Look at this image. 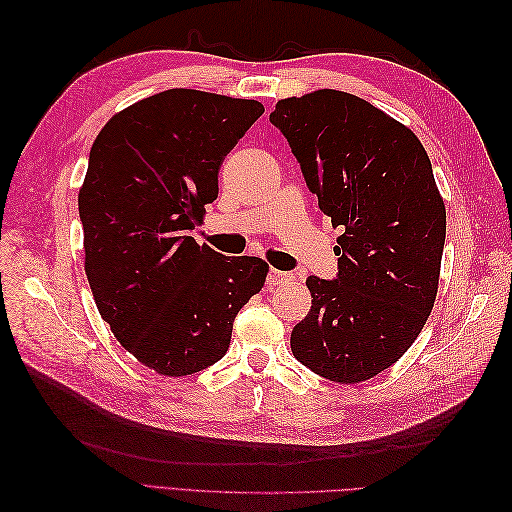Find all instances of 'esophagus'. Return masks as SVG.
I'll use <instances>...</instances> for the list:
<instances>
[{
    "label": "esophagus",
    "mask_w": 512,
    "mask_h": 512,
    "mask_svg": "<svg viewBox=\"0 0 512 512\" xmlns=\"http://www.w3.org/2000/svg\"><path fill=\"white\" fill-rule=\"evenodd\" d=\"M288 280H292V273H288V271L269 269V273H267V282H269V284H284V282H288Z\"/></svg>",
    "instance_id": "1"
}]
</instances>
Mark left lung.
<instances>
[{
    "label": "left lung",
    "instance_id": "left-lung-1",
    "mask_svg": "<svg viewBox=\"0 0 512 512\" xmlns=\"http://www.w3.org/2000/svg\"><path fill=\"white\" fill-rule=\"evenodd\" d=\"M269 121L344 228L335 280H305L312 309L292 329V354L327 380H369L414 344L438 294L446 211L429 156L412 130L346 91L280 100Z\"/></svg>",
    "mask_w": 512,
    "mask_h": 512
}]
</instances>
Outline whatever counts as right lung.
<instances>
[{"instance_id":"right-lung-1","label":"right lung","mask_w":512,"mask_h":512,"mask_svg":"<svg viewBox=\"0 0 512 512\" xmlns=\"http://www.w3.org/2000/svg\"><path fill=\"white\" fill-rule=\"evenodd\" d=\"M262 113L256 100L168 89L117 113L89 151L87 280L119 344L162 376L218 363L239 309L265 286L267 262L190 237L218 198L224 158Z\"/></svg>"}]
</instances>
